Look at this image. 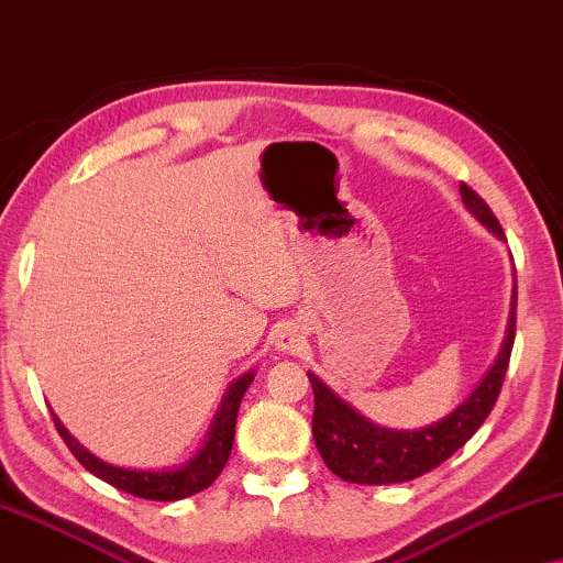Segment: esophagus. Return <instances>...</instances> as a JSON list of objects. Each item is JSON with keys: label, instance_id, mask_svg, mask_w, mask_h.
<instances>
[{"label": "esophagus", "instance_id": "obj_1", "mask_svg": "<svg viewBox=\"0 0 563 563\" xmlns=\"http://www.w3.org/2000/svg\"><path fill=\"white\" fill-rule=\"evenodd\" d=\"M298 334L292 329H285V331H280V336H278V352H296L298 350Z\"/></svg>", "mask_w": 563, "mask_h": 563}]
</instances>
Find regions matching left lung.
I'll return each instance as SVG.
<instances>
[{
  "label": "left lung",
  "instance_id": "obj_1",
  "mask_svg": "<svg viewBox=\"0 0 563 563\" xmlns=\"http://www.w3.org/2000/svg\"><path fill=\"white\" fill-rule=\"evenodd\" d=\"M459 194H462L464 209L497 240L505 242L500 221L495 219L489 206L464 184L459 186ZM512 275H516V267H512ZM516 300L518 288L512 283L503 346L479 385L451 413L421 429H385L369 421L357 408L339 398L323 379L308 372L313 387V439L329 470L354 485H398V482H410L437 470L454 451L462 449L485 423L500 395L512 342H516Z\"/></svg>",
  "mask_w": 563,
  "mask_h": 563
}]
</instances>
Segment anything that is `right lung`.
<instances>
[{"label": "right lung", "instance_id": "right-lung-1", "mask_svg": "<svg viewBox=\"0 0 563 563\" xmlns=\"http://www.w3.org/2000/svg\"><path fill=\"white\" fill-rule=\"evenodd\" d=\"M255 375L257 372L252 367L229 383L217 416H213L209 431H206L203 437V443L196 449V454L180 464L163 466V470H132V466L109 464L97 454H91V451L60 423V418L55 413H53V423L55 429H58L60 439L66 441L70 454H74L78 462L93 474V477L109 482V485L122 489V493L142 497V500L176 503V500H184V497L201 493V489L209 487L211 482L219 477L221 470H224L227 459L232 454L240 402L244 398V393H247V387L252 385V379H255Z\"/></svg>", "mask_w": 563, "mask_h": 563}]
</instances>
